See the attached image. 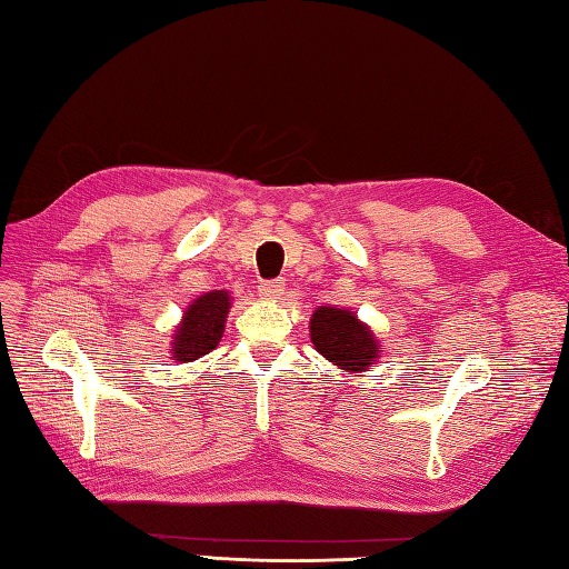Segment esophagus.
Here are the masks:
<instances>
[{
	"mask_svg": "<svg viewBox=\"0 0 569 569\" xmlns=\"http://www.w3.org/2000/svg\"><path fill=\"white\" fill-rule=\"evenodd\" d=\"M283 288H286L283 281H263V283L259 286V296H261L263 300H278V298L283 296Z\"/></svg>",
	"mask_w": 569,
	"mask_h": 569,
	"instance_id": "obj_1",
	"label": "esophagus"
}]
</instances>
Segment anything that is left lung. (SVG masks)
<instances>
[{"mask_svg": "<svg viewBox=\"0 0 569 569\" xmlns=\"http://www.w3.org/2000/svg\"><path fill=\"white\" fill-rule=\"evenodd\" d=\"M310 342L337 369L349 373L369 371L381 357V345L367 322L355 310L320 306L310 318Z\"/></svg>", "mask_w": 569, "mask_h": 569, "instance_id": "8db88e82", "label": "left lung"}]
</instances>
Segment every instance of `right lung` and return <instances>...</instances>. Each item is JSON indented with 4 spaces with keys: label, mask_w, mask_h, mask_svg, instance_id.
Segmentation results:
<instances>
[{
    "label": "right lung",
    "mask_w": 569,
    "mask_h": 569,
    "mask_svg": "<svg viewBox=\"0 0 569 569\" xmlns=\"http://www.w3.org/2000/svg\"><path fill=\"white\" fill-rule=\"evenodd\" d=\"M229 308H232L229 291H210L192 300L173 328L171 359L176 365L196 361L220 345Z\"/></svg>",
    "instance_id": "obj_1"
}]
</instances>
